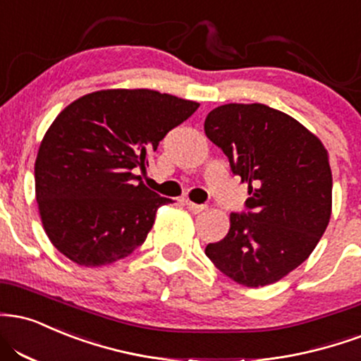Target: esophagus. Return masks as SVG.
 Segmentation results:
<instances>
[{
  "label": "esophagus",
  "mask_w": 361,
  "mask_h": 361,
  "mask_svg": "<svg viewBox=\"0 0 361 361\" xmlns=\"http://www.w3.org/2000/svg\"><path fill=\"white\" fill-rule=\"evenodd\" d=\"M183 203L190 208V212H193V214H202V212L207 210L205 205H197V203L190 202V200H183Z\"/></svg>",
  "instance_id": "1"
}]
</instances>
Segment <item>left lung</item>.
Instances as JSON below:
<instances>
[{
    "label": "left lung",
    "mask_w": 361,
    "mask_h": 361,
    "mask_svg": "<svg viewBox=\"0 0 361 361\" xmlns=\"http://www.w3.org/2000/svg\"><path fill=\"white\" fill-rule=\"evenodd\" d=\"M205 134L249 183L245 214H230L228 233L207 257L247 288L274 284L301 266L331 216L329 154L316 134L266 104H225Z\"/></svg>",
    "instance_id": "8db88e82"
}]
</instances>
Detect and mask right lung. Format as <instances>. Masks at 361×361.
Masks as SVG:
<instances>
[{"mask_svg":"<svg viewBox=\"0 0 361 361\" xmlns=\"http://www.w3.org/2000/svg\"><path fill=\"white\" fill-rule=\"evenodd\" d=\"M200 104L149 89L82 95L55 117L35 161L43 230L77 266L101 267L146 240L159 197L136 175L169 129Z\"/></svg>","mask_w":361,"mask_h":361,"instance_id":"1","label":"right lung"}]
</instances>
